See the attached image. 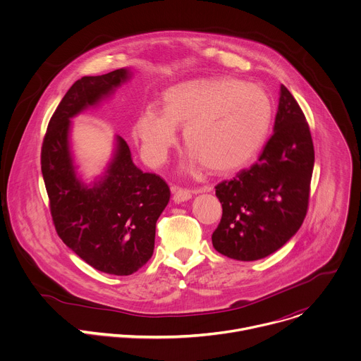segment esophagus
I'll list each match as a JSON object with an SVG mask.
<instances>
[{"mask_svg":"<svg viewBox=\"0 0 361 361\" xmlns=\"http://www.w3.org/2000/svg\"><path fill=\"white\" fill-rule=\"evenodd\" d=\"M171 191H173V200L176 202H184V201H188L192 194L190 190H185V188H180V187H171Z\"/></svg>","mask_w":361,"mask_h":361,"instance_id":"obj_1","label":"esophagus"}]
</instances>
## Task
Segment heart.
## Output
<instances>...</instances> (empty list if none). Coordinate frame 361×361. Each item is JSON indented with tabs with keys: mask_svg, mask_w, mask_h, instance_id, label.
<instances>
[{
	"mask_svg": "<svg viewBox=\"0 0 361 361\" xmlns=\"http://www.w3.org/2000/svg\"><path fill=\"white\" fill-rule=\"evenodd\" d=\"M273 102L257 84L234 78H198L170 87L164 110L148 106L135 121V135L145 161L166 163L184 127L188 151L183 169L204 164L212 171H231L247 163L270 130Z\"/></svg>",
	"mask_w": 361,
	"mask_h": 361,
	"instance_id": "1",
	"label": "heart"
}]
</instances>
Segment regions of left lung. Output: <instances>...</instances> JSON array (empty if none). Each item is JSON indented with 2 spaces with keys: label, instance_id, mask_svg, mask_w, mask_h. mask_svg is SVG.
Returning a JSON list of instances; mask_svg holds the SVG:
<instances>
[{
  "label": "left lung",
  "instance_id": "1",
  "mask_svg": "<svg viewBox=\"0 0 361 361\" xmlns=\"http://www.w3.org/2000/svg\"><path fill=\"white\" fill-rule=\"evenodd\" d=\"M273 130L257 163L216 187L223 216L212 240L234 260L273 254L298 231L307 213L314 147L300 106L283 84Z\"/></svg>",
  "mask_w": 361,
  "mask_h": 361
}]
</instances>
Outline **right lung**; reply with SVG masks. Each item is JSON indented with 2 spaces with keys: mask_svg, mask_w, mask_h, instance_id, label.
Returning a JSON list of instances; mask_svg holds the SVG:
<instances>
[{
  "mask_svg": "<svg viewBox=\"0 0 361 361\" xmlns=\"http://www.w3.org/2000/svg\"><path fill=\"white\" fill-rule=\"evenodd\" d=\"M131 77L130 68H120L75 81L51 117L41 148L42 178L60 238L87 264L113 276H130L151 259L170 188L160 176L133 163L120 135L104 173L84 183L71 151V118L99 106Z\"/></svg>",
  "mask_w": 361,
  "mask_h": 361,
  "instance_id": "add662e5",
  "label": "right lung"
}]
</instances>
